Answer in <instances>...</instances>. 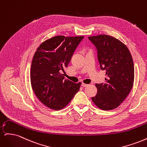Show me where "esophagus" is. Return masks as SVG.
<instances>
[{
    "instance_id": "obj_1",
    "label": "esophagus",
    "mask_w": 147,
    "mask_h": 147,
    "mask_svg": "<svg viewBox=\"0 0 147 147\" xmlns=\"http://www.w3.org/2000/svg\"><path fill=\"white\" fill-rule=\"evenodd\" d=\"M88 86V84H84V83H82V86H83V87H86Z\"/></svg>"
}]
</instances>
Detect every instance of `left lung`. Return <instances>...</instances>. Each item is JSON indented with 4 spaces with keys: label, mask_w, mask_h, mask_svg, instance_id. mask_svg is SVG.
I'll use <instances>...</instances> for the list:
<instances>
[{
    "label": "left lung",
    "mask_w": 147,
    "mask_h": 147,
    "mask_svg": "<svg viewBox=\"0 0 147 147\" xmlns=\"http://www.w3.org/2000/svg\"><path fill=\"white\" fill-rule=\"evenodd\" d=\"M96 47L100 68L105 70L104 83L97 89L92 100L104 110L117 108L129 94L134 80L132 57L127 47L119 40L107 35L89 37Z\"/></svg>",
    "instance_id": "left-lung-1"
}]
</instances>
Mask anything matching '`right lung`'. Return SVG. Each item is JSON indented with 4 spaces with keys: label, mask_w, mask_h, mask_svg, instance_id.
<instances>
[{
    "label": "right lung",
    "mask_w": 147,
    "mask_h": 147,
    "mask_svg": "<svg viewBox=\"0 0 147 147\" xmlns=\"http://www.w3.org/2000/svg\"><path fill=\"white\" fill-rule=\"evenodd\" d=\"M83 36L59 35L43 42L33 57L30 82L37 98L50 109H63L79 91L82 83L64 79V72Z\"/></svg>",
    "instance_id": "right-lung-1"
}]
</instances>
